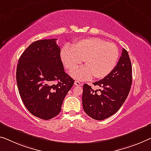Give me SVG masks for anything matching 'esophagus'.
I'll return each instance as SVG.
<instances>
[{
  "instance_id": "1",
  "label": "esophagus",
  "mask_w": 151,
  "mask_h": 151,
  "mask_svg": "<svg viewBox=\"0 0 151 151\" xmlns=\"http://www.w3.org/2000/svg\"><path fill=\"white\" fill-rule=\"evenodd\" d=\"M74 85L75 86H80L81 85H82V83H81L79 81H75V82H74Z\"/></svg>"
}]
</instances>
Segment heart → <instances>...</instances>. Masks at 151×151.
Instances as JSON below:
<instances>
[{
    "instance_id": "obj_1",
    "label": "heart",
    "mask_w": 151,
    "mask_h": 151,
    "mask_svg": "<svg viewBox=\"0 0 151 151\" xmlns=\"http://www.w3.org/2000/svg\"><path fill=\"white\" fill-rule=\"evenodd\" d=\"M62 61L69 71L77 69L82 60L84 66L77 69L72 76L80 80L103 79L113 70L119 57V50L113 43L97 38L83 39L71 46L65 47L61 52Z\"/></svg>"
}]
</instances>
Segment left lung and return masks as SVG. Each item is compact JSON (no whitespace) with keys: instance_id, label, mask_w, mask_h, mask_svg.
<instances>
[{"instance_id":"left-lung-1","label":"left lung","mask_w":151,"mask_h":151,"mask_svg":"<svg viewBox=\"0 0 151 151\" xmlns=\"http://www.w3.org/2000/svg\"><path fill=\"white\" fill-rule=\"evenodd\" d=\"M132 82V69L128 52L123 48L117 65L101 80L93 83L102 88L97 94L91 86H83L82 105L85 113L96 120H103L114 115L127 99Z\"/></svg>"}]
</instances>
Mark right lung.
Instances as JSON below:
<instances>
[{
    "mask_svg": "<svg viewBox=\"0 0 151 151\" xmlns=\"http://www.w3.org/2000/svg\"><path fill=\"white\" fill-rule=\"evenodd\" d=\"M57 39L32 43L18 61L16 80L21 98L32 115L48 120L61 112L74 80L64 71Z\"/></svg>",
    "mask_w": 151,
    "mask_h": 151,
    "instance_id": "obj_1",
    "label": "right lung"
}]
</instances>
